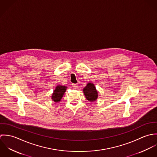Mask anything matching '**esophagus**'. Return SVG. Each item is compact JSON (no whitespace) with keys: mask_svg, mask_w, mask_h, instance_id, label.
Listing matches in <instances>:
<instances>
[{"mask_svg":"<svg viewBox=\"0 0 157 157\" xmlns=\"http://www.w3.org/2000/svg\"><path fill=\"white\" fill-rule=\"evenodd\" d=\"M72 85V87H73L74 89H76V88H77V87H78V84H77V83H73Z\"/></svg>","mask_w":157,"mask_h":157,"instance_id":"34e87169","label":"esophagus"}]
</instances>
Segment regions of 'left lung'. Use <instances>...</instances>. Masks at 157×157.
Returning <instances> with one entry per match:
<instances>
[{"mask_svg":"<svg viewBox=\"0 0 157 157\" xmlns=\"http://www.w3.org/2000/svg\"><path fill=\"white\" fill-rule=\"evenodd\" d=\"M83 92L88 100L93 101L96 100L98 97V93L93 83H88L87 86L83 89Z\"/></svg>","mask_w":157,"mask_h":157,"instance_id":"1","label":"left lung"}]
</instances>
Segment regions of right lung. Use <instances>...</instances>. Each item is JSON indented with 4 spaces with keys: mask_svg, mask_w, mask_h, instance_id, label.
Returning a JSON list of instances; mask_svg holds the SVG:
<instances>
[{
    "mask_svg": "<svg viewBox=\"0 0 157 157\" xmlns=\"http://www.w3.org/2000/svg\"><path fill=\"white\" fill-rule=\"evenodd\" d=\"M67 88V86H61V85L57 86L56 90H54V93L52 95V100L55 102L60 101L63 94H65Z\"/></svg>",
    "mask_w": 157,
    "mask_h": 157,
    "instance_id": "1",
    "label": "right lung"
}]
</instances>
